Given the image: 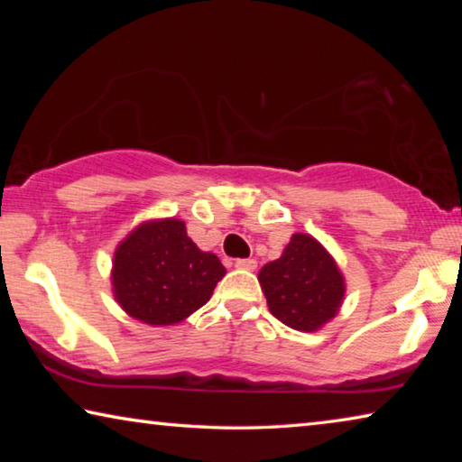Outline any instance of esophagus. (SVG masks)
Wrapping results in <instances>:
<instances>
[{"instance_id": "1", "label": "esophagus", "mask_w": 462, "mask_h": 462, "mask_svg": "<svg viewBox=\"0 0 462 462\" xmlns=\"http://www.w3.org/2000/svg\"><path fill=\"white\" fill-rule=\"evenodd\" d=\"M236 269H242V271H254V269H256V261H254V259H238V261H236Z\"/></svg>"}]
</instances>
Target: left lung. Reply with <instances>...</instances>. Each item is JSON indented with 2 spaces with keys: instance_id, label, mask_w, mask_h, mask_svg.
<instances>
[{
  "instance_id": "obj_1",
  "label": "left lung",
  "mask_w": 462,
  "mask_h": 462,
  "mask_svg": "<svg viewBox=\"0 0 462 462\" xmlns=\"http://www.w3.org/2000/svg\"><path fill=\"white\" fill-rule=\"evenodd\" d=\"M259 283L273 316L300 332H318L336 318L346 281L322 242L297 232L277 261L259 271Z\"/></svg>"
}]
</instances>
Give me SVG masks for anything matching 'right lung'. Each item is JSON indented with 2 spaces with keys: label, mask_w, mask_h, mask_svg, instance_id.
<instances>
[{
  "label": "right lung",
  "mask_w": 462,
  "mask_h": 462,
  "mask_svg": "<svg viewBox=\"0 0 462 462\" xmlns=\"http://www.w3.org/2000/svg\"><path fill=\"white\" fill-rule=\"evenodd\" d=\"M226 275L214 253L198 248L183 220L140 222L114 250L112 293L130 318L148 326H175L206 306Z\"/></svg>",
  "instance_id": "1"
}]
</instances>
